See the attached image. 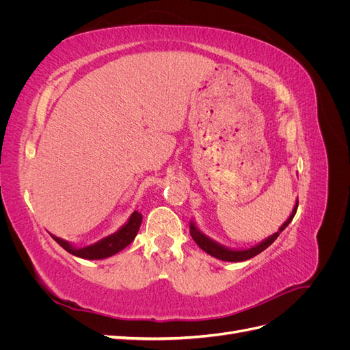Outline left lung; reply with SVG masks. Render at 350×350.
Segmentation results:
<instances>
[{
	"instance_id": "8db88e82",
	"label": "left lung",
	"mask_w": 350,
	"mask_h": 350,
	"mask_svg": "<svg viewBox=\"0 0 350 350\" xmlns=\"http://www.w3.org/2000/svg\"><path fill=\"white\" fill-rule=\"evenodd\" d=\"M296 210H298V203L295 204L292 215H291L289 219L286 220L284 224L282 225V228L279 229V232H276V234H273V235H271L270 238H267L266 241H262L261 243H258L257 247H252V248H250V250L234 251V250H228V248H225V247H221V245H219V243H216L215 241H211V239H208L207 237H204L203 234H201V232L194 226V224H191V228H189V234H191V237H193V239L196 241L197 245H198L201 250H203V251H206L207 254H210V256H213V257H216V258H219V260H224V261H232V262H234V261H235V262H237V261H245V260H250V258H252V257H256L257 254H260L261 251H264L267 247H270L271 243L278 239L280 232L292 221V219H293V216H295V213H296Z\"/></svg>"
}]
</instances>
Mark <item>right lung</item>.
Masks as SVG:
<instances>
[{
    "label": "right lung",
    "instance_id": "obj_1",
    "mask_svg": "<svg viewBox=\"0 0 350 350\" xmlns=\"http://www.w3.org/2000/svg\"><path fill=\"white\" fill-rule=\"evenodd\" d=\"M142 215L139 211H134L131 215L130 220L126 221V225L122 226L116 234L109 235L108 238H105L102 241H99L98 243H94V245L86 247V248H72L68 242L62 241L59 238H55V242H58L59 245L64 248L66 251H68L70 254L80 258H86V260H102V258H107L113 256V254L120 252L121 250H124L126 245H130L133 242V239L135 238L137 232L140 229L142 225Z\"/></svg>",
    "mask_w": 350,
    "mask_h": 350
}]
</instances>
